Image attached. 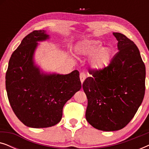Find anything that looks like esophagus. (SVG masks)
Wrapping results in <instances>:
<instances>
[{
  "label": "esophagus",
  "mask_w": 149,
  "mask_h": 149,
  "mask_svg": "<svg viewBox=\"0 0 149 149\" xmlns=\"http://www.w3.org/2000/svg\"><path fill=\"white\" fill-rule=\"evenodd\" d=\"M86 78V74H85V72H81L80 73V80L81 83H83L84 82L85 79Z\"/></svg>",
  "instance_id": "1"
}]
</instances>
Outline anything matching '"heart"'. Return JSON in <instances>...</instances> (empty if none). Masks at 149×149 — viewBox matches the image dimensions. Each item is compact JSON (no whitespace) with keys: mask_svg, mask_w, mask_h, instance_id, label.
<instances>
[{"mask_svg":"<svg viewBox=\"0 0 149 149\" xmlns=\"http://www.w3.org/2000/svg\"><path fill=\"white\" fill-rule=\"evenodd\" d=\"M75 50L81 56H91V66L96 70H104L111 63V49L108 47H102V44L97 40H81L75 47Z\"/></svg>","mask_w":149,"mask_h":149,"instance_id":"b5f03b06","label":"heart"}]
</instances>
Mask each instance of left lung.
<instances>
[{
    "label": "left lung",
    "mask_w": 149,
    "mask_h": 149,
    "mask_svg": "<svg viewBox=\"0 0 149 149\" xmlns=\"http://www.w3.org/2000/svg\"><path fill=\"white\" fill-rule=\"evenodd\" d=\"M119 52L102 70H90L83 83L87 95L85 117L95 129L117 131L125 127L141 105L145 93L146 69L134 42L113 32Z\"/></svg>",
    "instance_id": "obj_1"
}]
</instances>
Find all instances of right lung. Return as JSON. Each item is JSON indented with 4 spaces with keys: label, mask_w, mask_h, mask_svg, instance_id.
Wrapping results in <instances>:
<instances>
[{
    "label": "right lung",
    "mask_w": 149,
    "mask_h": 149,
    "mask_svg": "<svg viewBox=\"0 0 149 149\" xmlns=\"http://www.w3.org/2000/svg\"><path fill=\"white\" fill-rule=\"evenodd\" d=\"M45 30H34L14 51L6 72L10 105L17 117L30 127H52L61 121L63 107L81 88L79 72L45 74L34 64L38 41L49 39Z\"/></svg>",
    "instance_id": "right-lung-1"
}]
</instances>
